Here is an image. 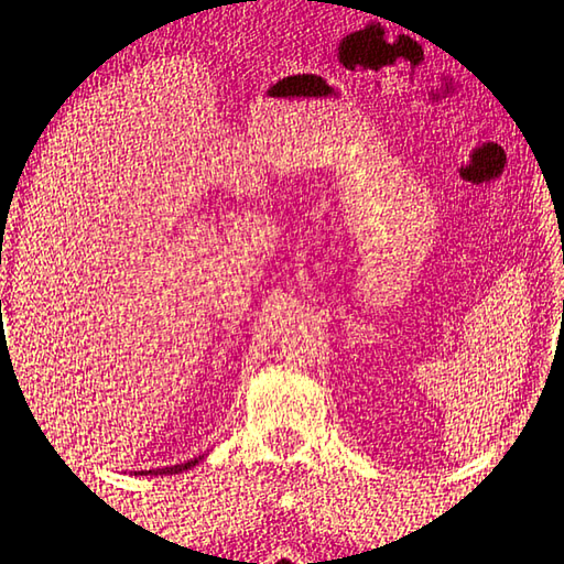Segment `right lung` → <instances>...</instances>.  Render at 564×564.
I'll return each mask as SVG.
<instances>
[{
    "label": "right lung",
    "instance_id": "add662e5",
    "mask_svg": "<svg viewBox=\"0 0 564 564\" xmlns=\"http://www.w3.org/2000/svg\"><path fill=\"white\" fill-rule=\"evenodd\" d=\"M200 459H205V457H195V459L185 462V464H175V467H163V469H145V471H135V475H153V477H158V475H181V471H187V469H191V467H195V464H198Z\"/></svg>",
    "mask_w": 564,
    "mask_h": 564
}]
</instances>
